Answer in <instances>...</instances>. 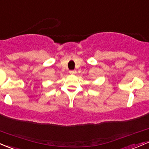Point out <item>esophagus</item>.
I'll list each match as a JSON object with an SVG mask.
<instances>
[{
	"label": "esophagus",
	"mask_w": 149,
	"mask_h": 149,
	"mask_svg": "<svg viewBox=\"0 0 149 149\" xmlns=\"http://www.w3.org/2000/svg\"><path fill=\"white\" fill-rule=\"evenodd\" d=\"M69 73H70V74H71V75H74L76 73V70H70V71H69Z\"/></svg>",
	"instance_id": "obj_1"
}]
</instances>
